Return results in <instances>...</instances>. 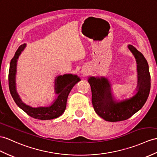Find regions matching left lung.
<instances>
[{
  "label": "left lung",
  "mask_w": 157,
  "mask_h": 157,
  "mask_svg": "<svg viewBox=\"0 0 157 157\" xmlns=\"http://www.w3.org/2000/svg\"><path fill=\"white\" fill-rule=\"evenodd\" d=\"M136 59L138 67V92L130 99L117 102L113 101L110 85L105 78L90 77L92 103L95 112L105 121L117 122L127 120L143 107L151 90V75L148 63L141 52L128 45Z\"/></svg>",
  "instance_id": "1"
}]
</instances>
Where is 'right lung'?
Listing matches in <instances>:
<instances>
[{
  "mask_svg": "<svg viewBox=\"0 0 157 157\" xmlns=\"http://www.w3.org/2000/svg\"><path fill=\"white\" fill-rule=\"evenodd\" d=\"M25 46L26 44H24L18 47L10 64L9 86L11 96L18 106L30 117L39 120H51L59 117L62 115L65 110L67 98L72 87L81 80L76 75L69 74L59 76L55 81L56 93L58 94L59 96L51 106L48 107L33 108L25 105L19 98L15 87V75L17 71V59Z\"/></svg>",
  "mask_w": 157,
  "mask_h": 157,
  "instance_id": "obj_1",
  "label": "right lung"
}]
</instances>
